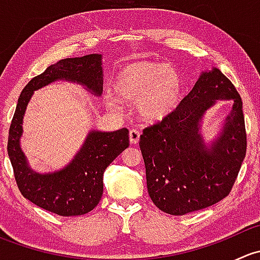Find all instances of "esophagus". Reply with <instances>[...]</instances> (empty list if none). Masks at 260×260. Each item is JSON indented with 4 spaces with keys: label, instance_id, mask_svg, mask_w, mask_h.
Segmentation results:
<instances>
[{
    "label": "esophagus",
    "instance_id": "obj_1",
    "mask_svg": "<svg viewBox=\"0 0 260 260\" xmlns=\"http://www.w3.org/2000/svg\"><path fill=\"white\" fill-rule=\"evenodd\" d=\"M140 131L136 129V128H133V129L129 131V141L132 145H136V143H138V141H140Z\"/></svg>",
    "mask_w": 260,
    "mask_h": 260
}]
</instances>
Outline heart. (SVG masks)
I'll use <instances>...</instances> for the list:
<instances>
[{
    "instance_id": "1",
    "label": "heart",
    "mask_w": 260,
    "mask_h": 260,
    "mask_svg": "<svg viewBox=\"0 0 260 260\" xmlns=\"http://www.w3.org/2000/svg\"><path fill=\"white\" fill-rule=\"evenodd\" d=\"M113 89L119 98L137 101L138 114L147 120H158L176 108L182 91L179 73L165 64L135 61L127 64L115 77ZM106 104L118 108V101L107 96Z\"/></svg>"
}]
</instances>
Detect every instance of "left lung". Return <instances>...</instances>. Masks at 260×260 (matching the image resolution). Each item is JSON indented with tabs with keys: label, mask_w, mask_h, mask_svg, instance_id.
<instances>
[{
	"label": "left lung",
	"mask_w": 260,
	"mask_h": 260,
	"mask_svg": "<svg viewBox=\"0 0 260 260\" xmlns=\"http://www.w3.org/2000/svg\"><path fill=\"white\" fill-rule=\"evenodd\" d=\"M217 99H233L222 135L209 149L198 128ZM140 148L149 198L159 210L185 215L226 198L246 153L243 102L219 69L203 73L192 90L169 115L143 129Z\"/></svg>",
	"instance_id": "obj_1"
}]
</instances>
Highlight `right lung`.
<instances>
[{
    "label": "right lung",
    "instance_id": "add662e5",
    "mask_svg": "<svg viewBox=\"0 0 260 260\" xmlns=\"http://www.w3.org/2000/svg\"><path fill=\"white\" fill-rule=\"evenodd\" d=\"M57 79L77 81L95 95H101L103 93L102 55L62 59L26 84L10 125L7 152L23 198L60 216H77L91 211L99 204L103 195L104 171L129 145V132L127 128L115 132L91 131L74 159L61 171L45 175L32 171L20 148L22 118L34 90Z\"/></svg>",
    "mask_w": 260,
    "mask_h": 260
}]
</instances>
